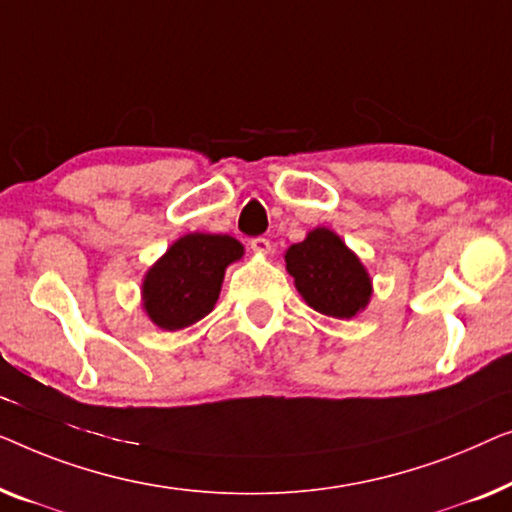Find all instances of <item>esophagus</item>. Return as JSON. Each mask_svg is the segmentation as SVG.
<instances>
[{
	"label": "esophagus",
	"mask_w": 512,
	"mask_h": 512,
	"mask_svg": "<svg viewBox=\"0 0 512 512\" xmlns=\"http://www.w3.org/2000/svg\"><path fill=\"white\" fill-rule=\"evenodd\" d=\"M250 248H253V253H257V255H269L271 241L266 239V236H255V239H250Z\"/></svg>",
	"instance_id": "1"
}]
</instances>
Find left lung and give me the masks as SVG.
<instances>
[{
	"mask_svg": "<svg viewBox=\"0 0 512 512\" xmlns=\"http://www.w3.org/2000/svg\"><path fill=\"white\" fill-rule=\"evenodd\" d=\"M285 269L306 304L338 320L355 318L371 299V278L359 257L327 227L287 248Z\"/></svg>",
	"mask_w": 512,
	"mask_h": 512,
	"instance_id": "1",
	"label": "left lung"
}]
</instances>
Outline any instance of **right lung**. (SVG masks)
<instances>
[{"instance_id": "obj_1", "label": "right lung", "mask_w": 512, "mask_h": 512, "mask_svg": "<svg viewBox=\"0 0 512 512\" xmlns=\"http://www.w3.org/2000/svg\"><path fill=\"white\" fill-rule=\"evenodd\" d=\"M243 257L227 234H185L150 266L141 285L143 308L160 329H185L206 318L220 297L225 269Z\"/></svg>"}]
</instances>
